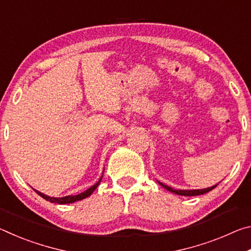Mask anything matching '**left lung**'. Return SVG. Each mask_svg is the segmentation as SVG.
<instances>
[{
  "instance_id": "1",
  "label": "left lung",
  "mask_w": 251,
  "mask_h": 251,
  "mask_svg": "<svg viewBox=\"0 0 251 251\" xmlns=\"http://www.w3.org/2000/svg\"><path fill=\"white\" fill-rule=\"evenodd\" d=\"M158 184L159 185H161L164 187L165 189H167V190H169V192H172V193H174V194H177V195H180V196H198V195H202V194H206V193H208V192H210V190H212L215 188L216 186L217 185H215V186H211V187H208V188H205V189H192V190H177V189H173L172 187H169V186H166V185H164L163 182H159L158 181Z\"/></svg>"
}]
</instances>
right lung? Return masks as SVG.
<instances>
[{
    "label": "right lung",
    "mask_w": 251,
    "mask_h": 251,
    "mask_svg": "<svg viewBox=\"0 0 251 251\" xmlns=\"http://www.w3.org/2000/svg\"><path fill=\"white\" fill-rule=\"evenodd\" d=\"M101 177H103V176H101ZM101 177L100 178V180L97 181L95 185H93L92 187H90V188H88L87 190H85V192H83V193H80L78 195H74V196H65V197H61V198L50 197V196H48V195L42 194L40 192H37V190H35V189H34V190H35V193L39 194L42 198H44L45 201H50V202H54V203H59V205H64V203H72V202H75V201H82V199L86 198L88 196H91V195L93 194V192H94V190L97 188V186L100 185V182L101 180Z\"/></svg>",
    "instance_id": "1"
}]
</instances>
